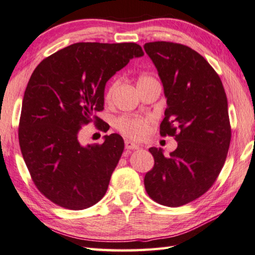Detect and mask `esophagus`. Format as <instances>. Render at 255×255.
I'll return each mask as SVG.
<instances>
[{
  "label": "esophagus",
  "instance_id": "obj_1",
  "mask_svg": "<svg viewBox=\"0 0 255 255\" xmlns=\"http://www.w3.org/2000/svg\"><path fill=\"white\" fill-rule=\"evenodd\" d=\"M140 147V145L136 143H134L132 141H126V148H128V150H136V148Z\"/></svg>",
  "mask_w": 255,
  "mask_h": 255
}]
</instances>
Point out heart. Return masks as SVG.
<instances>
[{"label":"heart","mask_w":255,"mask_h":255,"mask_svg":"<svg viewBox=\"0 0 255 255\" xmlns=\"http://www.w3.org/2000/svg\"><path fill=\"white\" fill-rule=\"evenodd\" d=\"M157 83V81L150 74H140L137 76L136 85L137 88H143V86ZM119 85V80H113L111 83L105 90L104 100L105 102H110L112 100L113 94ZM154 123V119L150 115L146 117H141V115H122V117L115 120V128L123 134L124 136L133 140H143L151 132L152 124Z\"/></svg>","instance_id":"b5f03b06"}]
</instances>
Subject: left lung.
<instances>
[{
    "instance_id": "8db88e82",
    "label": "left lung",
    "mask_w": 255,
    "mask_h": 255,
    "mask_svg": "<svg viewBox=\"0 0 255 255\" xmlns=\"http://www.w3.org/2000/svg\"><path fill=\"white\" fill-rule=\"evenodd\" d=\"M144 50L166 97L160 134L177 142L170 156L148 148L154 166L144 176V186L156 203L177 208L202 196L222 170L231 142L228 99L219 74L191 47L156 41L145 43Z\"/></svg>"
}]
</instances>
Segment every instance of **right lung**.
<instances>
[{
	"label": "right lung",
	"instance_id": "add662e5",
	"mask_svg": "<svg viewBox=\"0 0 255 255\" xmlns=\"http://www.w3.org/2000/svg\"><path fill=\"white\" fill-rule=\"evenodd\" d=\"M144 55L136 43L80 42L38 64L22 102L18 142L31 179L51 202L84 210L107 193L124 150L117 133L103 143L82 146L79 132L104 109L105 83L133 57Z\"/></svg>",
	"mask_w": 255,
	"mask_h": 255
}]
</instances>
